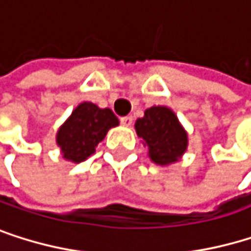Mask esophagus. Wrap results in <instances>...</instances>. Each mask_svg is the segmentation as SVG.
<instances>
[{"mask_svg": "<svg viewBox=\"0 0 251 251\" xmlns=\"http://www.w3.org/2000/svg\"><path fill=\"white\" fill-rule=\"evenodd\" d=\"M120 121H121V124H123V126H126V127H128V126H131V124H133V118H131V117H128V115H127V117H123Z\"/></svg>", "mask_w": 251, "mask_h": 251, "instance_id": "34e87169", "label": "esophagus"}]
</instances>
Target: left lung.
Returning a JSON list of instances; mask_svg holds the SVG:
<instances>
[{
    "label": "left lung",
    "instance_id": "left-lung-1",
    "mask_svg": "<svg viewBox=\"0 0 251 251\" xmlns=\"http://www.w3.org/2000/svg\"><path fill=\"white\" fill-rule=\"evenodd\" d=\"M136 133L148 147L150 158L160 166H168L181 158L189 145L187 131L175 112L166 106H152L134 124Z\"/></svg>",
    "mask_w": 251,
    "mask_h": 251
}]
</instances>
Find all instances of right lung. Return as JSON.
<instances>
[{
    "mask_svg": "<svg viewBox=\"0 0 251 251\" xmlns=\"http://www.w3.org/2000/svg\"><path fill=\"white\" fill-rule=\"evenodd\" d=\"M120 124L109 107H99L91 101L80 103L56 133V144L62 157L80 163L96 152L99 142L104 139L109 128Z\"/></svg>",
    "mask_w": 251,
    "mask_h": 251,
    "instance_id": "1",
    "label": "right lung"
}]
</instances>
